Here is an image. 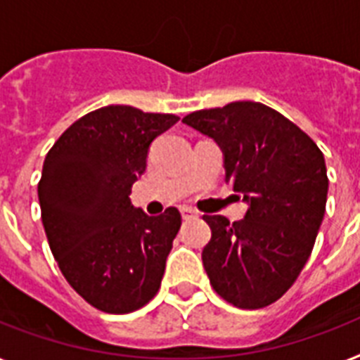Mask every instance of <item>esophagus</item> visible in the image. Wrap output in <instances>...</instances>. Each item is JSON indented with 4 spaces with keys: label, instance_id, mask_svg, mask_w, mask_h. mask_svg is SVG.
<instances>
[{
    "label": "esophagus",
    "instance_id": "obj_1",
    "mask_svg": "<svg viewBox=\"0 0 360 360\" xmlns=\"http://www.w3.org/2000/svg\"><path fill=\"white\" fill-rule=\"evenodd\" d=\"M198 216V212L192 209H188V207H181V218L183 220H192V218H195Z\"/></svg>",
    "mask_w": 360,
    "mask_h": 360
}]
</instances>
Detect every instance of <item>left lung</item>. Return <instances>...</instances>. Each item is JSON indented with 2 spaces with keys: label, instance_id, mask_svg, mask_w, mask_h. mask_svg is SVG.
<instances>
[{
  "label": "left lung",
  "instance_id": "obj_1",
  "mask_svg": "<svg viewBox=\"0 0 360 360\" xmlns=\"http://www.w3.org/2000/svg\"><path fill=\"white\" fill-rule=\"evenodd\" d=\"M183 124L200 131L224 153L226 183L248 203L233 226L203 216L210 242L201 261L210 285L240 309L277 302L311 255L326 214L323 153L297 125L255 101L198 110Z\"/></svg>",
  "mask_w": 360,
  "mask_h": 360
}]
</instances>
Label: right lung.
<instances>
[{"label":"right lung","mask_w":360,"mask_h":360,"mask_svg":"<svg viewBox=\"0 0 360 360\" xmlns=\"http://www.w3.org/2000/svg\"><path fill=\"white\" fill-rule=\"evenodd\" d=\"M177 120L109 105L70 125L46 155L38 201L49 248L66 281L99 311L133 312L159 292L181 214L170 207L148 216L129 195L151 142Z\"/></svg>","instance_id":"add662e5"}]
</instances>
